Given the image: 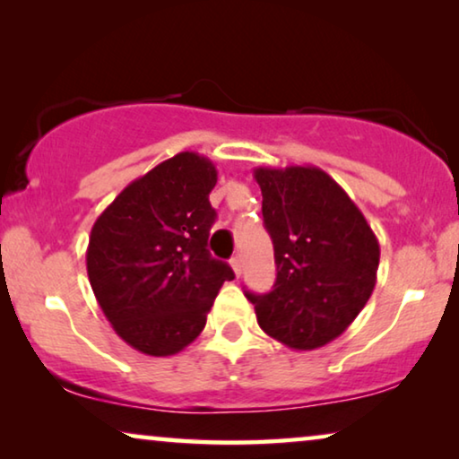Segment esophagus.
I'll list each match as a JSON object with an SVG mask.
<instances>
[{
  "label": "esophagus",
  "instance_id": "34e87169",
  "mask_svg": "<svg viewBox=\"0 0 459 459\" xmlns=\"http://www.w3.org/2000/svg\"><path fill=\"white\" fill-rule=\"evenodd\" d=\"M230 266H232V270H235L237 276H241V273H243V262H241V257H238V255L232 257Z\"/></svg>",
  "mask_w": 459,
  "mask_h": 459
}]
</instances>
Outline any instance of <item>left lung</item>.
I'll list each match as a JSON object with an SVG mask.
<instances>
[{"mask_svg": "<svg viewBox=\"0 0 459 459\" xmlns=\"http://www.w3.org/2000/svg\"><path fill=\"white\" fill-rule=\"evenodd\" d=\"M254 178L276 262L273 291H245L257 325L297 351L331 343L370 299L378 238L343 186L320 168L260 166Z\"/></svg>", "mask_w": 459, "mask_h": 459, "instance_id": "8db88e82", "label": "left lung"}]
</instances>
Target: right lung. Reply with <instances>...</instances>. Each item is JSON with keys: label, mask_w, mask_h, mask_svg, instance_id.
I'll list each match as a JSON object with an SVG mask.
<instances>
[{"label": "right lung", "mask_w": 459, "mask_h": 459, "mask_svg": "<svg viewBox=\"0 0 459 459\" xmlns=\"http://www.w3.org/2000/svg\"><path fill=\"white\" fill-rule=\"evenodd\" d=\"M216 166L180 152L118 193L95 221L87 274L101 312L145 356L183 351L204 331L229 264L205 249Z\"/></svg>", "instance_id": "1"}]
</instances>
